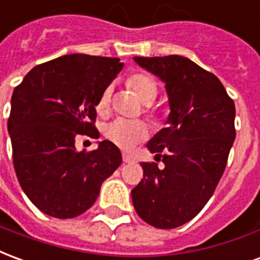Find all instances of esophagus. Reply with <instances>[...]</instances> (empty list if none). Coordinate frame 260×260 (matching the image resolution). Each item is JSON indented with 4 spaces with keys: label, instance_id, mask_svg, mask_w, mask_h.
Masks as SVG:
<instances>
[{
    "label": "esophagus",
    "instance_id": "34e87169",
    "mask_svg": "<svg viewBox=\"0 0 260 260\" xmlns=\"http://www.w3.org/2000/svg\"><path fill=\"white\" fill-rule=\"evenodd\" d=\"M122 158H124L125 163H132V161H135V157L128 154V153H124V154H122Z\"/></svg>",
    "mask_w": 260,
    "mask_h": 260
}]
</instances>
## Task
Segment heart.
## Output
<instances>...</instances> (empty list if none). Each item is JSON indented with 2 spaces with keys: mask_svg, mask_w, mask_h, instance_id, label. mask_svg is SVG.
<instances>
[{
  "mask_svg": "<svg viewBox=\"0 0 260 260\" xmlns=\"http://www.w3.org/2000/svg\"><path fill=\"white\" fill-rule=\"evenodd\" d=\"M128 85L135 91L139 100L145 104L153 103V100L157 96V86L154 83V80L147 75H132L128 79ZM111 96H113V86L110 85L104 87V90L102 91V94L97 100V110L100 113L107 111L111 103ZM147 134H149L147 125L143 121H135V119L117 118L104 126V136L121 149L134 147L138 142L146 139Z\"/></svg>",
  "mask_w": 260,
  "mask_h": 260,
  "instance_id": "1",
  "label": "heart"
}]
</instances>
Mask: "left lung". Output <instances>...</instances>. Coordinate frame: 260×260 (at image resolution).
Instances as JSON below:
<instances>
[{
	"mask_svg": "<svg viewBox=\"0 0 260 260\" xmlns=\"http://www.w3.org/2000/svg\"><path fill=\"white\" fill-rule=\"evenodd\" d=\"M161 80L169 97L166 124L146 143L157 163H142L143 180L131 191L142 220L175 229L201 212L227 164L235 139V106L216 75L181 57H134Z\"/></svg>",
	"mask_w": 260,
	"mask_h": 260,
	"instance_id": "8db88e82",
	"label": "left lung"
}]
</instances>
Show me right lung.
Here are the masks:
<instances>
[{
	"label": "right lung",
	"mask_w": 260,
	"mask_h": 260,
	"mask_svg": "<svg viewBox=\"0 0 260 260\" xmlns=\"http://www.w3.org/2000/svg\"><path fill=\"white\" fill-rule=\"evenodd\" d=\"M124 64L118 58L64 55L37 65L15 87L8 132L18 181L51 217L72 218L96 202L103 181L122 161L113 142L78 152L75 136L97 139V100Z\"/></svg>",
	"instance_id": "right-lung-1"
}]
</instances>
